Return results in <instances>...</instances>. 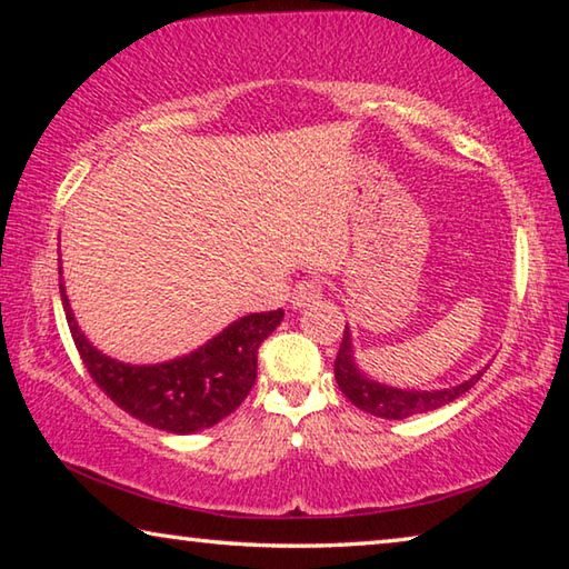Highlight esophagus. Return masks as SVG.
I'll list each match as a JSON object with an SVG mask.
<instances>
[{"instance_id": "obj_1", "label": "esophagus", "mask_w": 569, "mask_h": 569, "mask_svg": "<svg viewBox=\"0 0 569 569\" xmlns=\"http://www.w3.org/2000/svg\"><path fill=\"white\" fill-rule=\"evenodd\" d=\"M323 296V283L321 278H303V281H298L293 293H291V306L293 308H306L308 303L319 301Z\"/></svg>"}]
</instances>
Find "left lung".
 Instances as JSON below:
<instances>
[{
	"label": "left lung",
	"instance_id": "8db88e82",
	"mask_svg": "<svg viewBox=\"0 0 569 569\" xmlns=\"http://www.w3.org/2000/svg\"><path fill=\"white\" fill-rule=\"evenodd\" d=\"M333 373H336V383H339V389L346 393V399H349L353 407H359L361 411L373 413V417H381V419H407V417H413V413L435 411L439 407H445V403L459 399L461 393H467L481 379L485 369L477 371L471 379L449 389L417 391V389L389 387V383H379L369 379L359 366H356L351 331L349 326H346L341 349L336 353V361H333Z\"/></svg>",
	"mask_w": 569,
	"mask_h": 569
}]
</instances>
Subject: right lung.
I'll list each match as a JSON object with an SVG mask.
<instances>
[{"instance_id": "1", "label": "right lung", "mask_w": 569, "mask_h": 569, "mask_svg": "<svg viewBox=\"0 0 569 569\" xmlns=\"http://www.w3.org/2000/svg\"><path fill=\"white\" fill-rule=\"evenodd\" d=\"M60 293L74 346L94 383L130 417L170 435H192L213 427L243 403L256 383L258 349L283 319L281 308L250 313L188 356L134 366L94 349L74 321L62 281Z\"/></svg>"}]
</instances>
